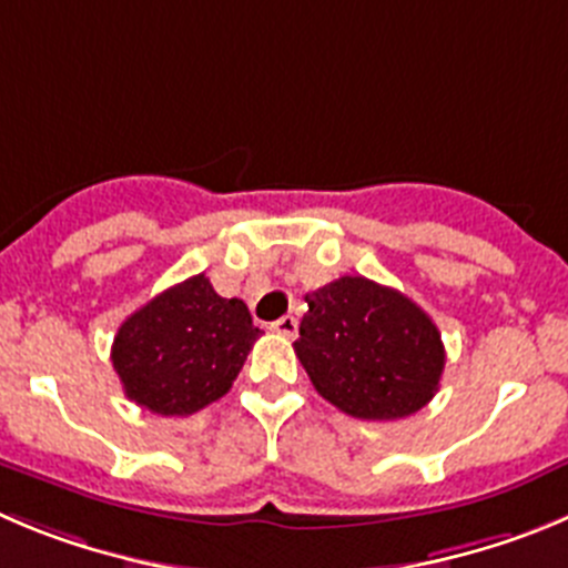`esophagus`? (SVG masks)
<instances>
[{
  "mask_svg": "<svg viewBox=\"0 0 568 568\" xmlns=\"http://www.w3.org/2000/svg\"><path fill=\"white\" fill-rule=\"evenodd\" d=\"M296 327H300V322H296V316H283V320L274 322L272 331H274V333H280V336L294 338V336H296Z\"/></svg>",
  "mask_w": 568,
  "mask_h": 568,
  "instance_id": "esophagus-1",
  "label": "esophagus"
}]
</instances>
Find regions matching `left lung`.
Listing matches in <instances>:
<instances>
[{
	"label": "left lung",
	"instance_id": "obj_1",
	"mask_svg": "<svg viewBox=\"0 0 568 568\" xmlns=\"http://www.w3.org/2000/svg\"><path fill=\"white\" fill-rule=\"evenodd\" d=\"M305 302L294 353L336 409L362 420H400L432 400L445 347L417 302L362 274L333 280Z\"/></svg>",
	"mask_w": 568,
	"mask_h": 568
}]
</instances>
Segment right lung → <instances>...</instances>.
<instances>
[{"mask_svg":"<svg viewBox=\"0 0 568 568\" xmlns=\"http://www.w3.org/2000/svg\"><path fill=\"white\" fill-rule=\"evenodd\" d=\"M257 336L243 300L219 296L204 274H195L120 325L111 364L136 406L187 417L230 392Z\"/></svg>","mask_w":568,"mask_h":568,"instance_id":"right-lung-1","label":"right lung"}]
</instances>
